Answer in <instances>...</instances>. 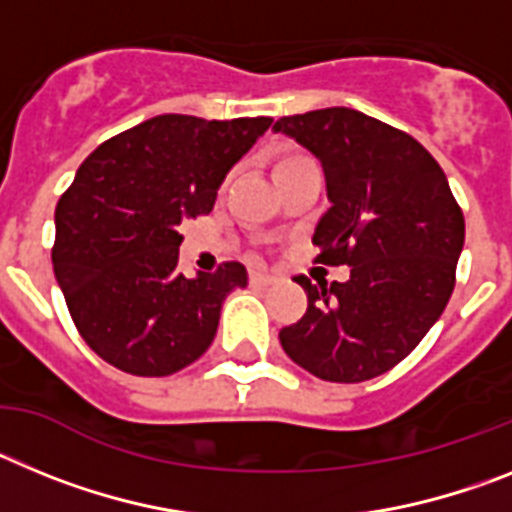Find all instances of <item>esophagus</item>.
<instances>
[{
	"instance_id": "esophagus-1",
	"label": "esophagus",
	"mask_w": 512,
	"mask_h": 512,
	"mask_svg": "<svg viewBox=\"0 0 512 512\" xmlns=\"http://www.w3.org/2000/svg\"><path fill=\"white\" fill-rule=\"evenodd\" d=\"M250 281L255 283V286H268V283H273V275L265 273V270H252Z\"/></svg>"
}]
</instances>
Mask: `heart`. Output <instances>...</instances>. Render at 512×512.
I'll use <instances>...</instances> for the list:
<instances>
[{"label": "heart", "mask_w": 512, "mask_h": 512, "mask_svg": "<svg viewBox=\"0 0 512 512\" xmlns=\"http://www.w3.org/2000/svg\"><path fill=\"white\" fill-rule=\"evenodd\" d=\"M314 159L306 154L304 149H296V146H286L273 157V177H281L291 170H299L304 164H311Z\"/></svg>", "instance_id": "heart-1"}]
</instances>
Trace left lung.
I'll list each match as a JSON object with an SVG mask.
<instances>
[{
  "instance_id": "left-lung-1",
  "label": "left lung",
  "mask_w": 512,
  "mask_h": 512,
  "mask_svg": "<svg viewBox=\"0 0 512 512\" xmlns=\"http://www.w3.org/2000/svg\"><path fill=\"white\" fill-rule=\"evenodd\" d=\"M275 131L317 154L332 208L311 242L345 283L296 275L306 314L281 330L293 363L317 379L358 384L404 361L456 286L464 213L425 146L353 108L283 115Z\"/></svg>"
}]
</instances>
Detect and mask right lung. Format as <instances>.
Segmentation results:
<instances>
[{"mask_svg": "<svg viewBox=\"0 0 512 512\" xmlns=\"http://www.w3.org/2000/svg\"><path fill=\"white\" fill-rule=\"evenodd\" d=\"M273 118L157 115L84 159L56 206L53 273L82 340L131 376H170L213 342L242 262L185 278L180 226L213 211L231 164Z\"/></svg>", "mask_w": 512, "mask_h": 512, "instance_id": "obj_1", "label": "right lung"}]
</instances>
